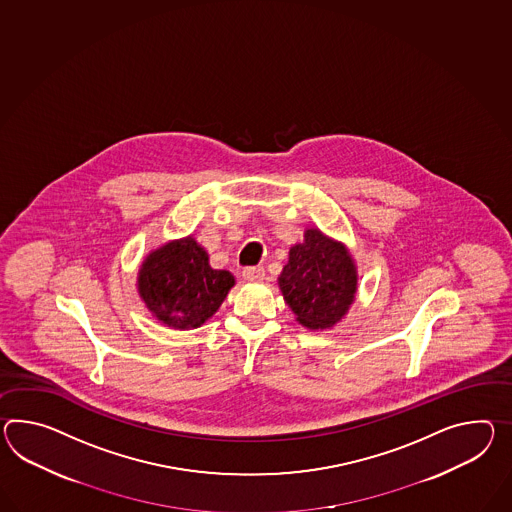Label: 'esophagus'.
<instances>
[{"label":"esophagus","instance_id":"obj_1","mask_svg":"<svg viewBox=\"0 0 512 512\" xmlns=\"http://www.w3.org/2000/svg\"><path fill=\"white\" fill-rule=\"evenodd\" d=\"M242 277H244V281H250V283L262 281L264 279V268L262 266H248V268L242 270Z\"/></svg>","mask_w":512,"mask_h":512}]
</instances>
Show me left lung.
Wrapping results in <instances>:
<instances>
[{
	"label": "left lung",
	"mask_w": 512,
	"mask_h": 512,
	"mask_svg": "<svg viewBox=\"0 0 512 512\" xmlns=\"http://www.w3.org/2000/svg\"><path fill=\"white\" fill-rule=\"evenodd\" d=\"M279 287L298 322L309 329L333 327L355 298L357 274L346 248L318 229L290 248Z\"/></svg>",
	"instance_id": "left-lung-1"
}]
</instances>
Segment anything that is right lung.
<instances>
[{"label":"right lung","mask_w":512,"mask_h":512,"mask_svg":"<svg viewBox=\"0 0 512 512\" xmlns=\"http://www.w3.org/2000/svg\"><path fill=\"white\" fill-rule=\"evenodd\" d=\"M235 277L212 270L205 250L194 238L153 251L138 274V292L148 309L174 329L205 324L225 300Z\"/></svg>","instance_id":"add662e5"}]
</instances>
